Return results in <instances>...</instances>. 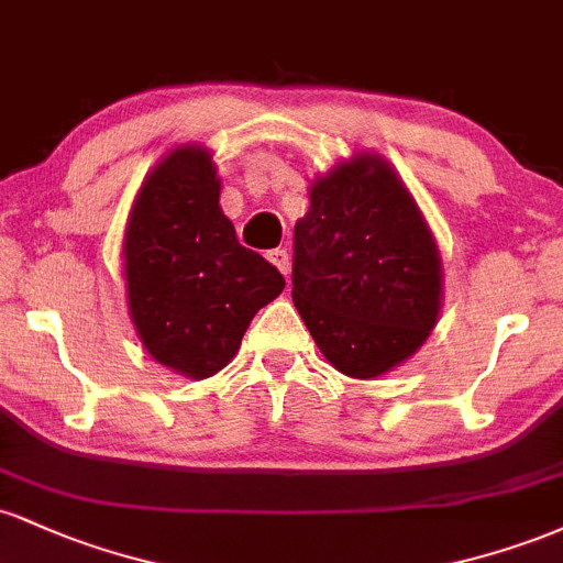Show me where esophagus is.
<instances>
[{
    "mask_svg": "<svg viewBox=\"0 0 563 563\" xmlns=\"http://www.w3.org/2000/svg\"><path fill=\"white\" fill-rule=\"evenodd\" d=\"M269 262L275 264L277 269H280L283 275L288 277V273H290V256H288V251L286 249H275V251H269Z\"/></svg>",
    "mask_w": 563,
    "mask_h": 563,
    "instance_id": "obj_1",
    "label": "esophagus"
}]
</instances>
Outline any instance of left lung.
I'll return each instance as SVG.
<instances>
[{"label":"left lung","mask_w":563,"mask_h":563,"mask_svg":"<svg viewBox=\"0 0 563 563\" xmlns=\"http://www.w3.org/2000/svg\"><path fill=\"white\" fill-rule=\"evenodd\" d=\"M290 296L344 376H384L429 339L442 264L416 200L384 158L344 161L312 185L294 230Z\"/></svg>","instance_id":"obj_1"}]
</instances>
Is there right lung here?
Returning a JSON list of instances; mask_svg holds the SVG:
<instances>
[{
	"label": "right lung",
	"instance_id": "obj_1",
	"mask_svg": "<svg viewBox=\"0 0 563 563\" xmlns=\"http://www.w3.org/2000/svg\"><path fill=\"white\" fill-rule=\"evenodd\" d=\"M129 312L147 352L187 378L235 357L251 318L286 288L238 243L203 147H177L142 185L124 241Z\"/></svg>",
	"mask_w": 563,
	"mask_h": 563
}]
</instances>
